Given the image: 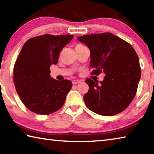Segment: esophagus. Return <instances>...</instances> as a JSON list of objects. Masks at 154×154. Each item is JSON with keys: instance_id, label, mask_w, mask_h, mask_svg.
Masks as SVG:
<instances>
[{"instance_id": "obj_1", "label": "esophagus", "mask_w": 154, "mask_h": 154, "mask_svg": "<svg viewBox=\"0 0 154 154\" xmlns=\"http://www.w3.org/2000/svg\"><path fill=\"white\" fill-rule=\"evenodd\" d=\"M81 82L80 80H72V84H77V83H79Z\"/></svg>"}]
</instances>
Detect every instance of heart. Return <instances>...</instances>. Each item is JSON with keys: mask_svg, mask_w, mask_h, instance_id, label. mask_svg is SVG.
I'll return each mask as SVG.
<instances>
[{"mask_svg": "<svg viewBox=\"0 0 154 154\" xmlns=\"http://www.w3.org/2000/svg\"><path fill=\"white\" fill-rule=\"evenodd\" d=\"M81 45H81V44H79V45H77V46H81Z\"/></svg>", "mask_w": 154, "mask_h": 154, "instance_id": "heart-1", "label": "heart"}]
</instances>
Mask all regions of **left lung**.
I'll use <instances>...</instances> for the list:
<instances>
[{"instance_id": "obj_1", "label": "left lung", "mask_w": 154, "mask_h": 154, "mask_svg": "<svg viewBox=\"0 0 154 154\" xmlns=\"http://www.w3.org/2000/svg\"><path fill=\"white\" fill-rule=\"evenodd\" d=\"M90 50L92 75L105 74L100 83L91 79L83 96L88 108L94 113L112 116L123 111L136 95L141 75L139 60L130 43L110 32L77 38Z\"/></svg>"}]
</instances>
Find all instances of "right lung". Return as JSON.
<instances>
[{"instance_id":"add662e5","label":"right lung","mask_w":154,"mask_h":154,"mask_svg":"<svg viewBox=\"0 0 154 154\" xmlns=\"http://www.w3.org/2000/svg\"><path fill=\"white\" fill-rule=\"evenodd\" d=\"M73 35L45 34L31 38L15 61L13 79L23 104L33 113L49 115L63 106L71 81L50 77L49 67L58 63L60 51Z\"/></svg>"}]
</instances>
